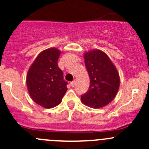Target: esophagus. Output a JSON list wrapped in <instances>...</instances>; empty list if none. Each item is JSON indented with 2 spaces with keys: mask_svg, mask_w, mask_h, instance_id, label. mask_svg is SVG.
I'll return each mask as SVG.
<instances>
[{
  "mask_svg": "<svg viewBox=\"0 0 149 149\" xmlns=\"http://www.w3.org/2000/svg\"><path fill=\"white\" fill-rule=\"evenodd\" d=\"M70 85H71V86H74L75 85H76V81H73L72 82H70Z\"/></svg>",
  "mask_w": 149,
  "mask_h": 149,
  "instance_id": "1",
  "label": "esophagus"
}]
</instances>
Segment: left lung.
I'll return each mask as SVG.
<instances>
[{"mask_svg": "<svg viewBox=\"0 0 149 149\" xmlns=\"http://www.w3.org/2000/svg\"><path fill=\"white\" fill-rule=\"evenodd\" d=\"M84 63L90 79L89 88L81 97V102L91 108H101L109 104L120 87L116 67L105 52L92 49L84 54Z\"/></svg>", "mask_w": 149, "mask_h": 149, "instance_id": "left-lung-1", "label": "left lung"}]
</instances>
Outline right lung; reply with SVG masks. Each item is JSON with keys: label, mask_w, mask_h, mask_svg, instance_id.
Listing matches in <instances>:
<instances>
[{"label": "right lung", "mask_w": 149, "mask_h": 149, "mask_svg": "<svg viewBox=\"0 0 149 149\" xmlns=\"http://www.w3.org/2000/svg\"><path fill=\"white\" fill-rule=\"evenodd\" d=\"M61 52L55 47L42 51L26 75V86L33 101L44 108L58 106L67 91V82L58 66Z\"/></svg>", "instance_id": "obj_1"}]
</instances>
